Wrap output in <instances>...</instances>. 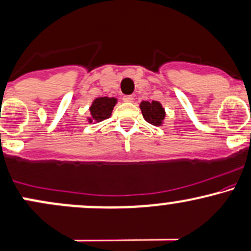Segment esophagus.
I'll return each instance as SVG.
<instances>
[{
  "label": "esophagus",
  "instance_id": "obj_1",
  "mask_svg": "<svg viewBox=\"0 0 251 251\" xmlns=\"http://www.w3.org/2000/svg\"><path fill=\"white\" fill-rule=\"evenodd\" d=\"M124 102H133V96L132 95H125L123 96Z\"/></svg>",
  "mask_w": 251,
  "mask_h": 251
}]
</instances>
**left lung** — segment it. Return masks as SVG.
I'll use <instances>...</instances> for the list:
<instances>
[{
    "label": "left lung",
    "mask_w": 251,
    "mask_h": 251,
    "mask_svg": "<svg viewBox=\"0 0 251 251\" xmlns=\"http://www.w3.org/2000/svg\"><path fill=\"white\" fill-rule=\"evenodd\" d=\"M139 107L145 121H148L151 125L157 126V127L163 125L167 114L163 106H162V103L159 101H151V102H149V101H142Z\"/></svg>",
    "instance_id": "left-lung-1"
}]
</instances>
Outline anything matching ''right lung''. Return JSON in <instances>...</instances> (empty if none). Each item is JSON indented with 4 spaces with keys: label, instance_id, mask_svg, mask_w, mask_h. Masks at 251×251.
<instances>
[{
    "label": "right lung",
    "instance_id": "right-lung-1",
    "mask_svg": "<svg viewBox=\"0 0 251 251\" xmlns=\"http://www.w3.org/2000/svg\"><path fill=\"white\" fill-rule=\"evenodd\" d=\"M117 103V98H108V96L96 98L89 107V117L87 118V121L89 124H95L108 119Z\"/></svg>",
    "mask_w": 251,
    "mask_h": 251
}]
</instances>
